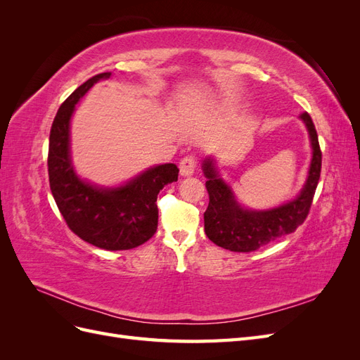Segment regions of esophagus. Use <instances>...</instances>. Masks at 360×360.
<instances>
[{
  "instance_id": "34e87169",
  "label": "esophagus",
  "mask_w": 360,
  "mask_h": 360,
  "mask_svg": "<svg viewBox=\"0 0 360 360\" xmlns=\"http://www.w3.org/2000/svg\"><path fill=\"white\" fill-rule=\"evenodd\" d=\"M198 162L195 156H186L180 160V174L183 177H189L197 169Z\"/></svg>"
}]
</instances>
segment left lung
I'll return each mask as SVG.
<instances>
[{
  "label": "left lung",
  "instance_id": "left-lung-1",
  "mask_svg": "<svg viewBox=\"0 0 360 360\" xmlns=\"http://www.w3.org/2000/svg\"><path fill=\"white\" fill-rule=\"evenodd\" d=\"M300 118L307 124L312 146L309 176L297 198L276 209L263 212L243 209L236 201L231 188L219 177L213 159L204 160L202 171L210 198L204 212V231L214 245L233 252H252L282 236L294 233L307 219L320 180L321 150L311 115L302 112Z\"/></svg>",
  "mask_w": 360,
  "mask_h": 360
}]
</instances>
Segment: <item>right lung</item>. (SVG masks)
I'll use <instances>...</instances> for the list:
<instances>
[{
  "instance_id": "obj_1",
  "label": "right lung",
  "mask_w": 360,
  "mask_h": 360,
  "mask_svg": "<svg viewBox=\"0 0 360 360\" xmlns=\"http://www.w3.org/2000/svg\"><path fill=\"white\" fill-rule=\"evenodd\" d=\"M105 72L78 86L53 118L49 134L48 172L52 197L70 230L84 242L106 250H127L150 240L158 230V193L177 181L179 168L165 163L147 169L124 186L103 189L76 176L69 150V126L75 105Z\"/></svg>"
}]
</instances>
